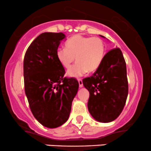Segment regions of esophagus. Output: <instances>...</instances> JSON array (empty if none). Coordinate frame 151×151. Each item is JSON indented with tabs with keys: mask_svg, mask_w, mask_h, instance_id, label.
I'll use <instances>...</instances> for the list:
<instances>
[{
	"mask_svg": "<svg viewBox=\"0 0 151 151\" xmlns=\"http://www.w3.org/2000/svg\"><path fill=\"white\" fill-rule=\"evenodd\" d=\"M78 83H79V86H80V88H82V87L83 86V80H82L81 79H79V80H78Z\"/></svg>",
	"mask_w": 151,
	"mask_h": 151,
	"instance_id": "esophagus-1",
	"label": "esophagus"
}]
</instances>
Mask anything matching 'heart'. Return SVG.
I'll return each mask as SVG.
<instances>
[{
	"label": "heart",
	"mask_w": 151,
	"mask_h": 151,
	"mask_svg": "<svg viewBox=\"0 0 151 151\" xmlns=\"http://www.w3.org/2000/svg\"><path fill=\"white\" fill-rule=\"evenodd\" d=\"M105 55L104 42L99 37L74 35L66 42V48L56 51L58 60L68 69L76 58L77 63L68 71L70 77H79L88 71L94 72L101 66Z\"/></svg>",
	"instance_id": "1"
}]
</instances>
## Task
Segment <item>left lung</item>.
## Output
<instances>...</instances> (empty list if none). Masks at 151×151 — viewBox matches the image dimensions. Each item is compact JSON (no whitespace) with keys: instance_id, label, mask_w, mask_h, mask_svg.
<instances>
[{"instance_id":"8db88e82","label":"left lung","mask_w":151,"mask_h":151,"mask_svg":"<svg viewBox=\"0 0 151 151\" xmlns=\"http://www.w3.org/2000/svg\"><path fill=\"white\" fill-rule=\"evenodd\" d=\"M83 83L90 93L88 109L91 116L101 123L116 119L129 92L126 64L121 50L114 48L106 52L99 68L91 77L83 79Z\"/></svg>"}]
</instances>
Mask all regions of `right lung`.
I'll use <instances>...</instances> for the list:
<instances>
[{
	"mask_svg": "<svg viewBox=\"0 0 151 151\" xmlns=\"http://www.w3.org/2000/svg\"><path fill=\"white\" fill-rule=\"evenodd\" d=\"M66 36L46 32L28 47L23 62L24 85L30 110L44 126L54 129L68 119L79 83L64 77L56 51Z\"/></svg>",
	"mask_w": 151,
	"mask_h": 151,
	"instance_id": "right-lung-1",
	"label": "right lung"
}]
</instances>
